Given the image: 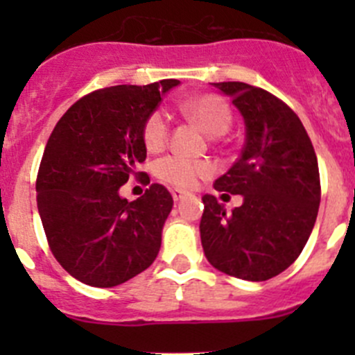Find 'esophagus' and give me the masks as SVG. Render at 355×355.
Returning <instances> with one entry per match:
<instances>
[{
    "label": "esophagus",
    "mask_w": 355,
    "mask_h": 355,
    "mask_svg": "<svg viewBox=\"0 0 355 355\" xmlns=\"http://www.w3.org/2000/svg\"><path fill=\"white\" fill-rule=\"evenodd\" d=\"M171 196H173V200L175 202H178V200H182L185 198V196H189L187 192H184V191H178V189H175L173 192H171Z\"/></svg>",
    "instance_id": "1"
}]
</instances>
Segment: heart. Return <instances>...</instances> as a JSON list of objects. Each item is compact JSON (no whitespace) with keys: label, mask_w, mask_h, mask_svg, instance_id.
<instances>
[{"label":"heart","mask_w":355,"mask_h":355,"mask_svg":"<svg viewBox=\"0 0 355 355\" xmlns=\"http://www.w3.org/2000/svg\"><path fill=\"white\" fill-rule=\"evenodd\" d=\"M184 111L196 120L209 135H221L232 123V110L225 99L206 94L191 99L184 105ZM168 116L161 110L153 111L144 121L142 139L148 151L156 153L166 146L168 141ZM155 173L159 180L180 189H191L200 180L213 173V166L206 161H194L184 156H166L155 166Z\"/></svg>","instance_id":"heart-1"}]
</instances>
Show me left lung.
Masks as SVG:
<instances>
[{
	"label": "left lung",
	"mask_w": 355,
	"mask_h": 355,
	"mask_svg": "<svg viewBox=\"0 0 355 355\" xmlns=\"http://www.w3.org/2000/svg\"><path fill=\"white\" fill-rule=\"evenodd\" d=\"M213 85L232 98L245 125L241 157L213 185L242 196V204L228 213L214 196H202L200 242L221 273L270 280L299 257L316 223V153L299 116L273 94L244 82Z\"/></svg>",
	"instance_id": "obj_1"
}]
</instances>
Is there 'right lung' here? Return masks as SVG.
Returning a JSON list of instances; mask_svg holds the SVG:
<instances>
[{
    "label": "right lung",
    "instance_id": "1",
    "mask_svg": "<svg viewBox=\"0 0 355 355\" xmlns=\"http://www.w3.org/2000/svg\"><path fill=\"white\" fill-rule=\"evenodd\" d=\"M180 80L114 85L60 118L37 173V209L53 256L78 282L110 288L155 263L173 198L153 184L127 200L120 187L148 156L142 128Z\"/></svg>",
    "mask_w": 355,
    "mask_h": 355
}]
</instances>
